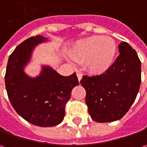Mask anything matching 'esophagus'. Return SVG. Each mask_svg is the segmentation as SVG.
<instances>
[{
	"label": "esophagus",
	"instance_id": "1",
	"mask_svg": "<svg viewBox=\"0 0 147 147\" xmlns=\"http://www.w3.org/2000/svg\"><path fill=\"white\" fill-rule=\"evenodd\" d=\"M77 77H78V81H80L82 78V74H81V73H77Z\"/></svg>",
	"mask_w": 147,
	"mask_h": 147
}]
</instances>
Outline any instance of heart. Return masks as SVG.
<instances>
[{
  "label": "heart",
  "mask_w": 147,
  "mask_h": 147,
  "mask_svg": "<svg viewBox=\"0 0 147 147\" xmlns=\"http://www.w3.org/2000/svg\"><path fill=\"white\" fill-rule=\"evenodd\" d=\"M117 46L110 37L92 36L78 41L72 49L71 56L76 61L86 60V67L94 74L106 71L115 57Z\"/></svg>",
  "instance_id": "heart-1"
}]
</instances>
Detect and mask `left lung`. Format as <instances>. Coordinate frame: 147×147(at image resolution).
Wrapping results in <instances>:
<instances>
[{
	"label": "left lung",
	"mask_w": 147,
	"mask_h": 147,
	"mask_svg": "<svg viewBox=\"0 0 147 147\" xmlns=\"http://www.w3.org/2000/svg\"><path fill=\"white\" fill-rule=\"evenodd\" d=\"M119 55L103 74L83 75L80 83L86 90V104L94 121L119 120L134 102L141 85V61L128 43L119 45Z\"/></svg>",
	"instance_id": "obj_1"
}]
</instances>
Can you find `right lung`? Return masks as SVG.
<instances>
[{"mask_svg": "<svg viewBox=\"0 0 147 147\" xmlns=\"http://www.w3.org/2000/svg\"><path fill=\"white\" fill-rule=\"evenodd\" d=\"M47 40L37 35L20 43L9 57L5 76L13 108L26 121L39 127H53L63 121L71 91L79 83L75 73L62 76L50 66H42L36 78L24 73L34 47Z\"/></svg>", "mask_w": 147, "mask_h": 147, "instance_id": "1", "label": "right lung"}]
</instances>
